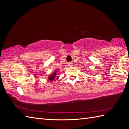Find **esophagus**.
<instances>
[{"mask_svg":"<svg viewBox=\"0 0 129 129\" xmlns=\"http://www.w3.org/2000/svg\"><path fill=\"white\" fill-rule=\"evenodd\" d=\"M68 66L69 67H72L73 66V63H72V62H68Z\"/></svg>","mask_w":129,"mask_h":129,"instance_id":"1","label":"esophagus"}]
</instances>
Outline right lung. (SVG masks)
<instances>
[{"label":"right lung","instance_id":"obj_1","mask_svg":"<svg viewBox=\"0 0 129 129\" xmlns=\"http://www.w3.org/2000/svg\"><path fill=\"white\" fill-rule=\"evenodd\" d=\"M57 72H58V70H55L53 73L51 74L50 75L48 76V80L50 82L53 81L55 79H56V80H57L59 77V76H57Z\"/></svg>","mask_w":129,"mask_h":129}]
</instances>
